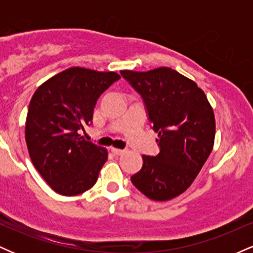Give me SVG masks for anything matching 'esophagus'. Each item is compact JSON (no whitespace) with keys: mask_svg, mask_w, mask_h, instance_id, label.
<instances>
[{"mask_svg":"<svg viewBox=\"0 0 253 253\" xmlns=\"http://www.w3.org/2000/svg\"><path fill=\"white\" fill-rule=\"evenodd\" d=\"M112 152L114 153L115 156H120V155H123L125 151L124 150H120V149H114V147H112Z\"/></svg>","mask_w":253,"mask_h":253,"instance_id":"34e87169","label":"esophagus"}]
</instances>
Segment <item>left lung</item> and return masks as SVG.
Returning <instances> with one entry per match:
<instances>
[{
	"instance_id": "left-lung-1",
	"label": "left lung",
	"mask_w": 253,
	"mask_h": 253,
	"mask_svg": "<svg viewBox=\"0 0 253 253\" xmlns=\"http://www.w3.org/2000/svg\"><path fill=\"white\" fill-rule=\"evenodd\" d=\"M120 74L143 97L161 149L143 156L130 181L149 199L168 201L190 187L213 150V108L194 81L171 68Z\"/></svg>"
}]
</instances>
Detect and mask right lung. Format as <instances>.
I'll use <instances>...</instances> for the list:
<instances>
[{
    "instance_id": "1",
    "label": "right lung",
    "mask_w": 253,
    "mask_h": 253,
    "mask_svg": "<svg viewBox=\"0 0 253 253\" xmlns=\"http://www.w3.org/2000/svg\"><path fill=\"white\" fill-rule=\"evenodd\" d=\"M118 80L117 72L77 66L51 77L32 96L25 129L28 153L60 195L82 194L97 181L108 152L85 140L80 130L91 124L98 97Z\"/></svg>"
}]
</instances>
